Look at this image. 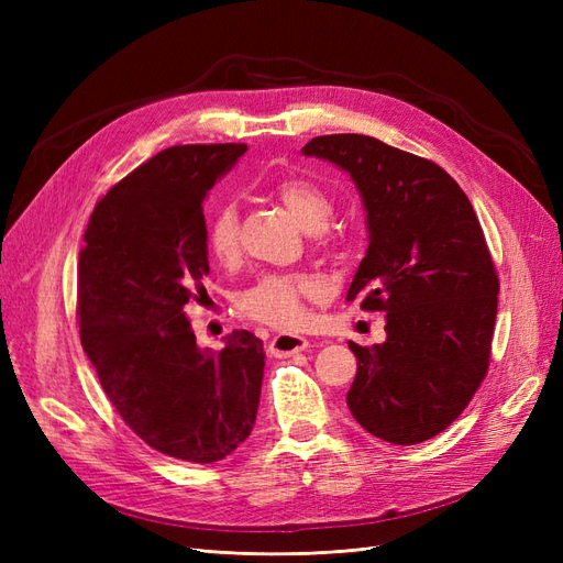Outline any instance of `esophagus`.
Instances as JSON below:
<instances>
[{"instance_id": "esophagus-1", "label": "esophagus", "mask_w": 563, "mask_h": 563, "mask_svg": "<svg viewBox=\"0 0 563 563\" xmlns=\"http://www.w3.org/2000/svg\"><path fill=\"white\" fill-rule=\"evenodd\" d=\"M310 347V340L302 338V335H294V333H279L269 340V356H279V360H284V356H291V354H298L302 350Z\"/></svg>"}]
</instances>
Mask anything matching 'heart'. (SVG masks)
Masks as SVG:
<instances>
[{"label": "heart", "mask_w": 563, "mask_h": 563, "mask_svg": "<svg viewBox=\"0 0 563 563\" xmlns=\"http://www.w3.org/2000/svg\"><path fill=\"white\" fill-rule=\"evenodd\" d=\"M275 192L298 223L319 232L331 218V199L317 185L302 178L282 180ZM207 244L216 261L232 263L240 255V211L232 201H223L207 220ZM317 294V282L302 275L269 272L255 279L236 298V308L249 319L272 329H296L305 317L302 302Z\"/></svg>", "instance_id": "1"}]
</instances>
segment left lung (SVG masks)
Returning <instances> with one entry per match:
<instances>
[{"instance_id": "left-lung-1", "label": "left lung", "mask_w": 563, "mask_h": 563, "mask_svg": "<svg viewBox=\"0 0 563 563\" xmlns=\"http://www.w3.org/2000/svg\"><path fill=\"white\" fill-rule=\"evenodd\" d=\"M302 155L360 190L368 249L347 300L387 321L385 343H350V411L373 437L420 444L465 411L488 371L500 284L479 218L444 168L371 135H317Z\"/></svg>"}]
</instances>
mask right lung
Masks as SVG:
<instances>
[{"mask_svg":"<svg viewBox=\"0 0 563 563\" xmlns=\"http://www.w3.org/2000/svg\"><path fill=\"white\" fill-rule=\"evenodd\" d=\"M244 152L162 150L96 203L79 253V335L100 387L147 446L185 463L230 455L258 413L263 340L232 331L199 350L183 310L209 275L203 197Z\"/></svg>","mask_w":563,"mask_h":563,"instance_id":"obj_1","label":"right lung"}]
</instances>
